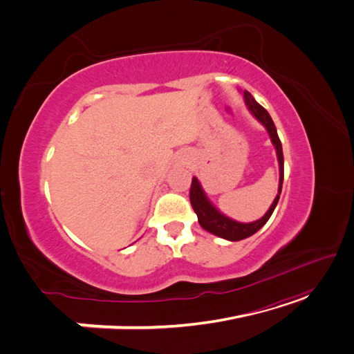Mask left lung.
<instances>
[{"instance_id":"1","label":"left lung","mask_w":354,"mask_h":354,"mask_svg":"<svg viewBox=\"0 0 354 354\" xmlns=\"http://www.w3.org/2000/svg\"><path fill=\"white\" fill-rule=\"evenodd\" d=\"M243 97H245V103L248 106V109L251 111V113L259 120L264 127L267 133H269L272 143L276 147V155H277V160H279V189H277V195L273 201V203L270 205L269 211H267L264 216L252 223H239L234 221L229 217L224 216L218 209H216V207L208 201L205 192L202 190V186L199 185V181L196 177L192 178V185H190V203L192 208L196 212L198 216V221L201 226L205 229L207 232L216 234V236H220L223 239L227 241H242L245 238H250L251 234H254L255 232H259L264 224L267 223V220L270 218V216L273 214L277 201H279L281 192H282V183H283V153H282V143L279 140V136H277L276 127L273 124V120L270 118L269 112H267L260 103H257L255 99L248 91H243Z\"/></svg>"}]
</instances>
